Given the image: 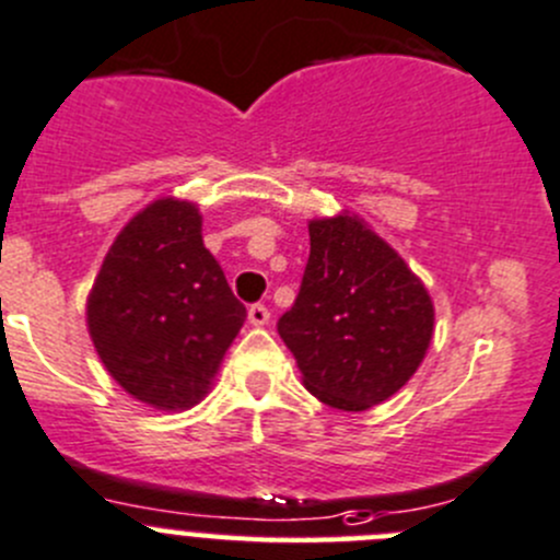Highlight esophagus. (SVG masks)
Listing matches in <instances>:
<instances>
[{
	"label": "esophagus",
	"mask_w": 560,
	"mask_h": 560,
	"mask_svg": "<svg viewBox=\"0 0 560 560\" xmlns=\"http://www.w3.org/2000/svg\"><path fill=\"white\" fill-rule=\"evenodd\" d=\"M270 319V308L262 306V303H254V306H248V323L257 325V328H262V325H268Z\"/></svg>",
	"instance_id": "obj_1"
}]
</instances>
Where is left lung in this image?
<instances>
[{"label":"left lung","instance_id":"left-lung-1","mask_svg":"<svg viewBox=\"0 0 560 560\" xmlns=\"http://www.w3.org/2000/svg\"><path fill=\"white\" fill-rule=\"evenodd\" d=\"M301 292L279 317L303 385L336 410H366L416 374L435 328L427 287L358 215L308 221Z\"/></svg>","mask_w":560,"mask_h":560}]
</instances>
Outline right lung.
<instances>
[{"label": "right lung", "mask_w": 560, "mask_h": 560, "mask_svg": "<svg viewBox=\"0 0 560 560\" xmlns=\"http://www.w3.org/2000/svg\"><path fill=\"white\" fill-rule=\"evenodd\" d=\"M243 319L197 205L172 197L122 226L86 298L106 372L155 410H188L208 394Z\"/></svg>", "instance_id": "add662e5"}]
</instances>
